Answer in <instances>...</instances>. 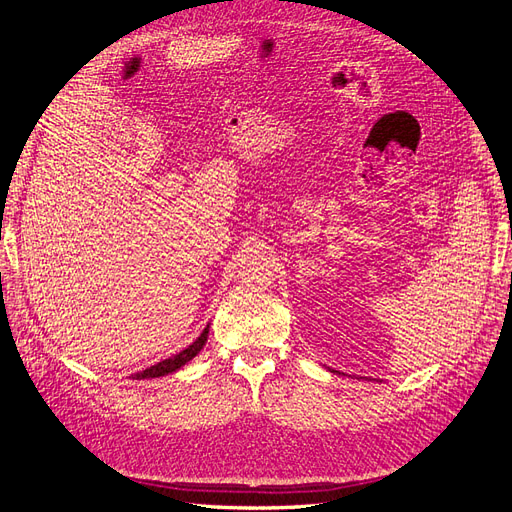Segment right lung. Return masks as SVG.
<instances>
[{
	"label": "right lung",
	"mask_w": 512,
	"mask_h": 512,
	"mask_svg": "<svg viewBox=\"0 0 512 512\" xmlns=\"http://www.w3.org/2000/svg\"><path fill=\"white\" fill-rule=\"evenodd\" d=\"M207 335H209V327L200 333V337L196 339V342L192 346H188L185 350H181L179 354L170 356V359H164L156 365H151L143 371H138V374H134V380H145V378H160V376H166V374H173V371H177L179 367H183L188 361H192L194 356L203 350L205 342H207Z\"/></svg>",
	"instance_id": "right-lung-1"
}]
</instances>
